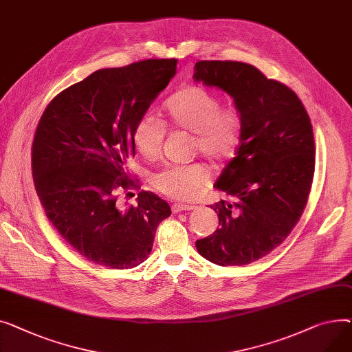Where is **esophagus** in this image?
Masks as SVG:
<instances>
[{"instance_id":"obj_1","label":"esophagus","mask_w":352,"mask_h":352,"mask_svg":"<svg viewBox=\"0 0 352 352\" xmlns=\"http://www.w3.org/2000/svg\"><path fill=\"white\" fill-rule=\"evenodd\" d=\"M196 206L195 204H184V203H175L172 206V212L179 213V212H186V210H195Z\"/></svg>"}]
</instances>
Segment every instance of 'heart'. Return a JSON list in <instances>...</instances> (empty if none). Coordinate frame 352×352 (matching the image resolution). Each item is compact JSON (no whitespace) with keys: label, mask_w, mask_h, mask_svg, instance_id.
<instances>
[{"label":"heart","mask_w":352,"mask_h":352,"mask_svg":"<svg viewBox=\"0 0 352 352\" xmlns=\"http://www.w3.org/2000/svg\"><path fill=\"white\" fill-rule=\"evenodd\" d=\"M220 107V98L201 87L184 88L166 102L172 125L193 132L195 146L213 160H224L234 153L243 125L234 107ZM164 135V123L153 112H144L132 133L133 146L140 156L152 160L162 151ZM209 180L210 172L200 162L166 164L152 175L153 188L177 200L196 199Z\"/></svg>","instance_id":"b5f03b06"}]
</instances>
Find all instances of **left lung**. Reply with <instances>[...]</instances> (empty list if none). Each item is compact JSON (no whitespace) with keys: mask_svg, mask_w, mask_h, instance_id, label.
I'll list each match as a JSON object with an SVG mask.
<instances>
[{"mask_svg":"<svg viewBox=\"0 0 352 352\" xmlns=\"http://www.w3.org/2000/svg\"><path fill=\"white\" fill-rule=\"evenodd\" d=\"M193 78L229 94L241 115L240 144L214 188L234 201L210 206L219 229L196 241L219 265H244L278 247L298 223L316 168L311 120L300 98L256 67L199 60Z\"/></svg>","mask_w":352,"mask_h":352,"instance_id":"1","label":"left lung"}]
</instances>
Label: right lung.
I'll return each instance as SVG.
<instances>
[{
  "label": "right lung",
  "mask_w": 352,
  "mask_h": 352,
  "mask_svg": "<svg viewBox=\"0 0 352 352\" xmlns=\"http://www.w3.org/2000/svg\"><path fill=\"white\" fill-rule=\"evenodd\" d=\"M176 59H146L105 68L58 94L45 108L32 142L35 190L50 221L76 253L111 268H132L152 252L170 206L142 190L138 206L120 209L118 190L136 182L138 119L176 74Z\"/></svg>",
  "instance_id": "right-lung-1"
}]
</instances>
